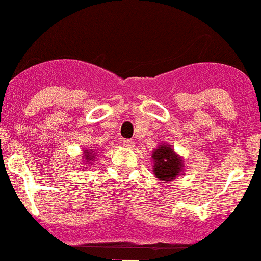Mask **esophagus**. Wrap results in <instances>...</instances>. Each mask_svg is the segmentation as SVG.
Returning <instances> with one entry per match:
<instances>
[{"label": "esophagus", "instance_id": "obj_1", "mask_svg": "<svg viewBox=\"0 0 261 261\" xmlns=\"http://www.w3.org/2000/svg\"><path fill=\"white\" fill-rule=\"evenodd\" d=\"M123 146L128 147V148H129V147L134 146V142L132 141V139H123Z\"/></svg>", "mask_w": 261, "mask_h": 261}]
</instances>
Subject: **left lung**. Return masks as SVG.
Listing matches in <instances>:
<instances>
[{
  "label": "left lung",
  "mask_w": 261,
  "mask_h": 261,
  "mask_svg": "<svg viewBox=\"0 0 261 261\" xmlns=\"http://www.w3.org/2000/svg\"><path fill=\"white\" fill-rule=\"evenodd\" d=\"M152 157L154 160V175L162 181H171L177 175L181 174L182 160L166 144L159 147Z\"/></svg>",
  "instance_id": "left-lung-1"
}]
</instances>
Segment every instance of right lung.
I'll return each mask as SVG.
<instances>
[{
	"label": "right lung",
	"instance_id": "1",
	"mask_svg": "<svg viewBox=\"0 0 261 261\" xmlns=\"http://www.w3.org/2000/svg\"><path fill=\"white\" fill-rule=\"evenodd\" d=\"M85 154H86V160H89V161L91 159H94V156H95V154L92 156V152H85Z\"/></svg>",
	"mask_w": 261,
	"mask_h": 261
}]
</instances>
